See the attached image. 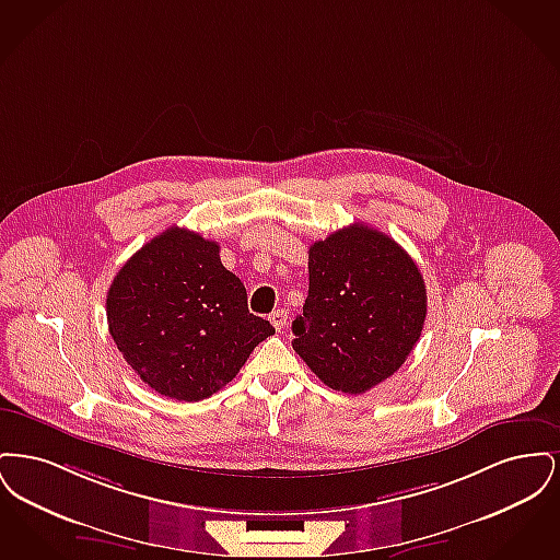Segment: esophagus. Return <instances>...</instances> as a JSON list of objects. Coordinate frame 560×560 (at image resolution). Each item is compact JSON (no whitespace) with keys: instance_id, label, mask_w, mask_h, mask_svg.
Masks as SVG:
<instances>
[{"instance_id":"34e87169","label":"esophagus","mask_w":560,"mask_h":560,"mask_svg":"<svg viewBox=\"0 0 560 560\" xmlns=\"http://www.w3.org/2000/svg\"><path fill=\"white\" fill-rule=\"evenodd\" d=\"M270 323H272V327L277 329V331H281L283 327H285V323H288V311H283V308H279V311H275L270 317Z\"/></svg>"}]
</instances>
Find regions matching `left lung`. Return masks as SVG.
I'll use <instances>...</instances> for the list:
<instances>
[{"mask_svg":"<svg viewBox=\"0 0 560 560\" xmlns=\"http://www.w3.org/2000/svg\"><path fill=\"white\" fill-rule=\"evenodd\" d=\"M424 319V279L397 241L357 222L311 245L308 298L292 345L329 388L361 395L390 377Z\"/></svg>","mask_w":560,"mask_h":560,"instance_id":"left-lung-1","label":"left lung"}]
</instances>
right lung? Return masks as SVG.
Here are the masks:
<instances>
[{
	"label": "right lung",
	"instance_id": "obj_1",
	"mask_svg": "<svg viewBox=\"0 0 560 560\" xmlns=\"http://www.w3.org/2000/svg\"><path fill=\"white\" fill-rule=\"evenodd\" d=\"M108 331L155 393L201 400L226 386L275 327L247 311L220 245L180 226L144 243L107 293Z\"/></svg>",
	"mask_w": 560,
	"mask_h": 560
}]
</instances>
